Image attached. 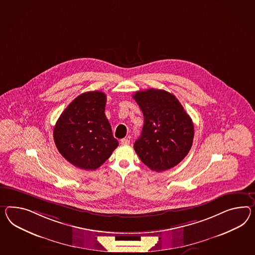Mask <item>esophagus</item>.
Returning <instances> with one entry per match:
<instances>
[{
	"label": "esophagus",
	"mask_w": 255,
	"mask_h": 255,
	"mask_svg": "<svg viewBox=\"0 0 255 255\" xmlns=\"http://www.w3.org/2000/svg\"><path fill=\"white\" fill-rule=\"evenodd\" d=\"M120 143L122 144V145H128V144L130 143V140L128 139V138H122L120 140Z\"/></svg>",
	"instance_id": "esophagus-1"
}]
</instances>
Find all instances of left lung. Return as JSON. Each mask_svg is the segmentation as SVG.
<instances>
[{
	"mask_svg": "<svg viewBox=\"0 0 255 255\" xmlns=\"http://www.w3.org/2000/svg\"><path fill=\"white\" fill-rule=\"evenodd\" d=\"M133 98L143 113L144 125L134 150L150 169L162 172L180 163L189 153L194 137L191 118L170 92L149 89Z\"/></svg>",
	"mask_w": 255,
	"mask_h": 255,
	"instance_id": "left-lung-1",
	"label": "left lung"
}]
</instances>
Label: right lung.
Masks as SVG:
<instances>
[{"instance_id":"add662e5","label":"right lung","mask_w":255,"mask_h":255,"mask_svg":"<svg viewBox=\"0 0 255 255\" xmlns=\"http://www.w3.org/2000/svg\"><path fill=\"white\" fill-rule=\"evenodd\" d=\"M105 104L104 92H84L66 107L54 127L59 152L81 169H97L118 146L105 117Z\"/></svg>"}]
</instances>
